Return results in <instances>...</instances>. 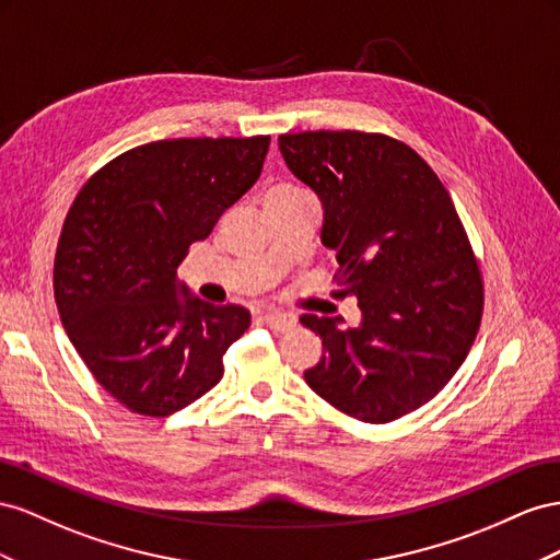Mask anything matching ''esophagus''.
<instances>
[{
    "mask_svg": "<svg viewBox=\"0 0 560 560\" xmlns=\"http://www.w3.org/2000/svg\"><path fill=\"white\" fill-rule=\"evenodd\" d=\"M262 322L275 330V332H289L295 328V316L293 314H281V312H262Z\"/></svg>",
    "mask_w": 560,
    "mask_h": 560,
    "instance_id": "obj_1",
    "label": "esophagus"
}]
</instances>
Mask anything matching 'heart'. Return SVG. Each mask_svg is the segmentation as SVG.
<instances>
[{
    "label": "heart",
    "mask_w": 560,
    "mask_h": 560,
    "mask_svg": "<svg viewBox=\"0 0 560 560\" xmlns=\"http://www.w3.org/2000/svg\"><path fill=\"white\" fill-rule=\"evenodd\" d=\"M269 195H300V191L291 185H277V187L269 189Z\"/></svg>",
    "instance_id": "b5f03b06"
}]
</instances>
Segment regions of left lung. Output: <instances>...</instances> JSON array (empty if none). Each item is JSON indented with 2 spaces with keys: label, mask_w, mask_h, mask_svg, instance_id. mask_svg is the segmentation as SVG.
I'll list each match as a JSON object with an SVG mask.
<instances>
[{
  "label": "left lung",
  "mask_w": 560,
  "mask_h": 560,
  "mask_svg": "<svg viewBox=\"0 0 560 560\" xmlns=\"http://www.w3.org/2000/svg\"><path fill=\"white\" fill-rule=\"evenodd\" d=\"M279 150L322 201V244L340 265L332 295L361 310L354 328L300 316L324 345L307 385L357 420L404 418L448 385L481 324V271L448 189L387 136L285 133Z\"/></svg>",
  "instance_id": "obj_1"
}]
</instances>
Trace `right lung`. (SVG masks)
Segmentation results:
<instances>
[{"label":"right lung","instance_id":"1","mask_svg":"<svg viewBox=\"0 0 560 560\" xmlns=\"http://www.w3.org/2000/svg\"><path fill=\"white\" fill-rule=\"evenodd\" d=\"M269 136L156 140L112 159L79 189L60 232L54 293L93 377L119 404L164 418L222 377L248 310L178 281L187 248L260 178Z\"/></svg>","mask_w":560,"mask_h":560}]
</instances>
